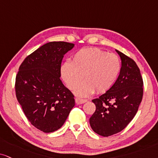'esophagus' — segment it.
I'll list each match as a JSON object with an SVG mask.
<instances>
[{
  "mask_svg": "<svg viewBox=\"0 0 158 158\" xmlns=\"http://www.w3.org/2000/svg\"><path fill=\"white\" fill-rule=\"evenodd\" d=\"M87 100H83V99H81L79 97H76L75 98V102L76 104L77 105H81V104H83V103L86 102Z\"/></svg>",
  "mask_w": 158,
  "mask_h": 158,
  "instance_id": "34e87169",
  "label": "esophagus"
}]
</instances>
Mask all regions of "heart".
Instances as JSON below:
<instances>
[{
	"mask_svg": "<svg viewBox=\"0 0 158 158\" xmlns=\"http://www.w3.org/2000/svg\"><path fill=\"white\" fill-rule=\"evenodd\" d=\"M121 69L119 58L96 48H83L77 51L72 62L61 66L62 78L69 89L76 88L84 75V81L75 89L81 97H87L97 91H108L117 78Z\"/></svg>",
	"mask_w": 158,
	"mask_h": 158,
	"instance_id": "obj_1",
	"label": "heart"
}]
</instances>
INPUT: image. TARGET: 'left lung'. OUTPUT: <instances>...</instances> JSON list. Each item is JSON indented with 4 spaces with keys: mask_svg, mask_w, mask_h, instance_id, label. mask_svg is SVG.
<instances>
[{
    "mask_svg": "<svg viewBox=\"0 0 158 158\" xmlns=\"http://www.w3.org/2000/svg\"><path fill=\"white\" fill-rule=\"evenodd\" d=\"M122 60L117 80L111 88L92 102L96 110L89 123L98 135L108 137L119 133L135 116L143 97V79L132 58L116 50Z\"/></svg>",
    "mask_w": 158,
    "mask_h": 158,
    "instance_id": "1",
    "label": "left lung"
}]
</instances>
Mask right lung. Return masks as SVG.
Masks as SVG:
<instances>
[{"label": "right lung", "instance_id": "add662e5", "mask_svg": "<svg viewBox=\"0 0 158 158\" xmlns=\"http://www.w3.org/2000/svg\"><path fill=\"white\" fill-rule=\"evenodd\" d=\"M74 46L48 42L19 66L15 81L17 99L31 124L44 133L61 128L75 106L74 95L60 79L64 56Z\"/></svg>", "mask_w": 158, "mask_h": 158}]
</instances>
